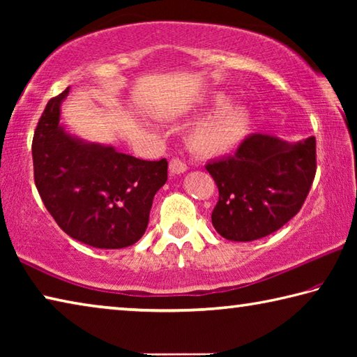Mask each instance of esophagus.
<instances>
[{"mask_svg":"<svg viewBox=\"0 0 357 357\" xmlns=\"http://www.w3.org/2000/svg\"><path fill=\"white\" fill-rule=\"evenodd\" d=\"M185 170H187L185 162L178 159V157H173V159L170 160V172L173 174H179V173H184Z\"/></svg>","mask_w":357,"mask_h":357,"instance_id":"34e87169","label":"esophagus"}]
</instances>
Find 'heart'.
Returning a JSON list of instances; mask_svg holds the SVG:
<instances>
[{
    "label": "heart",
    "mask_w": 357,
    "mask_h": 357,
    "mask_svg": "<svg viewBox=\"0 0 357 357\" xmlns=\"http://www.w3.org/2000/svg\"><path fill=\"white\" fill-rule=\"evenodd\" d=\"M223 105L225 99L214 100V107ZM245 134L247 114L238 107H225L192 129L189 146L200 157H220L236 149Z\"/></svg>",
    "instance_id": "1"
}]
</instances>
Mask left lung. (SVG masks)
<instances>
[{"instance_id":"obj_1","label":"left lung","mask_w":357,"mask_h":357,"mask_svg":"<svg viewBox=\"0 0 357 357\" xmlns=\"http://www.w3.org/2000/svg\"><path fill=\"white\" fill-rule=\"evenodd\" d=\"M219 189L215 231L228 241H255L277 231L299 213L317 173V140L288 143L252 134L234 155L208 162Z\"/></svg>"}]
</instances>
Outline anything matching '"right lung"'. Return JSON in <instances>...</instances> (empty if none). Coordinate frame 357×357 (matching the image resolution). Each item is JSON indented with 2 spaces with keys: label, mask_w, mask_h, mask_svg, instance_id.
Masks as SVG:
<instances>
[{
  "label": "right lung",
  "mask_w": 357,
  "mask_h": 357,
  "mask_svg": "<svg viewBox=\"0 0 357 357\" xmlns=\"http://www.w3.org/2000/svg\"><path fill=\"white\" fill-rule=\"evenodd\" d=\"M69 88L48 100L33 137L34 183L48 213L70 238L98 249H123L146 231L167 159L142 160L77 140L59 126Z\"/></svg>",
  "instance_id": "right-lung-1"
}]
</instances>
